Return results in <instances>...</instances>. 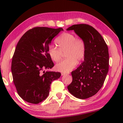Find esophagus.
I'll use <instances>...</instances> for the list:
<instances>
[{
    "label": "esophagus",
    "mask_w": 123,
    "mask_h": 123,
    "mask_svg": "<svg viewBox=\"0 0 123 123\" xmlns=\"http://www.w3.org/2000/svg\"><path fill=\"white\" fill-rule=\"evenodd\" d=\"M69 73H61V75L63 76L64 75H66V74H68Z\"/></svg>",
    "instance_id": "esophagus-1"
}]
</instances>
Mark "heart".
Returning a JSON list of instances; mask_svg holds the SVG:
<instances>
[{"instance_id":"heart-1","label":"heart","mask_w":123,"mask_h":123,"mask_svg":"<svg viewBox=\"0 0 123 123\" xmlns=\"http://www.w3.org/2000/svg\"><path fill=\"white\" fill-rule=\"evenodd\" d=\"M56 43L59 48L50 45L48 54L53 61L58 62L61 61L63 53L67 58L56 65V69L62 72H68L76 66L77 62H81L86 55V46L82 38H77L75 35L69 32L62 34L57 39Z\"/></svg>"}]
</instances>
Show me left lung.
Returning a JSON list of instances; mask_svg holds the SVG:
<instances>
[{"mask_svg":"<svg viewBox=\"0 0 123 123\" xmlns=\"http://www.w3.org/2000/svg\"><path fill=\"white\" fill-rule=\"evenodd\" d=\"M73 30L85 42L84 61L72 72L73 80L67 88L77 98L85 99L97 94L104 85L109 71L107 45L97 30L88 24H75L67 30Z\"/></svg>","mask_w":123,"mask_h":123,"instance_id":"1","label":"left lung"}]
</instances>
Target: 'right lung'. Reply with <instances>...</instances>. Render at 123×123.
Instances as JSON below:
<instances>
[{
	"instance_id": "right-lung-1",
	"label": "right lung",
	"mask_w": 123,
	"mask_h": 123,
	"mask_svg": "<svg viewBox=\"0 0 123 123\" xmlns=\"http://www.w3.org/2000/svg\"><path fill=\"white\" fill-rule=\"evenodd\" d=\"M62 28L35 27L25 33L17 44L11 72L18 95L28 103L37 104L48 96L51 82L60 72H46L54 64L48 54L49 45Z\"/></svg>"
}]
</instances>
